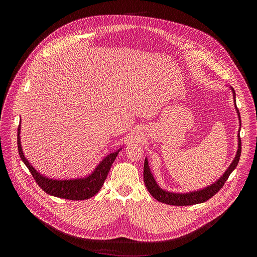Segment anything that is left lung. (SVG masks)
Instances as JSON below:
<instances>
[{
  "mask_svg": "<svg viewBox=\"0 0 257 257\" xmlns=\"http://www.w3.org/2000/svg\"><path fill=\"white\" fill-rule=\"evenodd\" d=\"M232 93H233V99H234V105H235V109L238 115V119H240V115H239V111L236 107V103H235V91L234 89L231 87ZM239 125L240 120H239ZM239 132V131H238ZM238 149L235 155V158L233 159V161L231 163V165L229 166V168L226 170V172L223 174V176L215 181L214 183L210 184L209 186L203 188V190L200 191H196V192H191V193H185V194H178V193H171V192H167L163 188H160L158 186V184L156 183L153 175L150 171L149 165H148V160L147 158L145 159V164H144V181L145 184L147 186V190L149 191V193L159 202H163L165 204H169V205H175V206H186V205H194V204H198V203H203V202L207 201L208 199H210L211 197H213L215 194H217L221 188L223 187L224 183L227 181L229 175L232 173V171L236 168L238 161H239V157H240V152H241V142H240V138H239V133H238Z\"/></svg>",
  "mask_w": 257,
  "mask_h": 257,
  "instance_id": "8db88e82",
  "label": "left lung"
}]
</instances>
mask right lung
Listing matches in <instances>:
<instances>
[{
	"label": "right lung",
	"instance_id": "right-lung-1",
	"mask_svg": "<svg viewBox=\"0 0 257 257\" xmlns=\"http://www.w3.org/2000/svg\"><path fill=\"white\" fill-rule=\"evenodd\" d=\"M20 131L21 125L18 129V149L21 159L26 167L29 169L30 173L36 183L39 185L43 191L47 194L63 198L67 200H85L89 199L96 195L100 190L102 185L104 184L105 179L107 178V175L109 173V170L113 164L114 159L116 158L119 150L110 153L107 155L101 163L94 169V171L85 178H79V179H70V180H53L47 177H44L42 174L38 173L31 165L28 160L26 159L21 145V138H20Z\"/></svg>",
	"mask_w": 257,
	"mask_h": 257
}]
</instances>
